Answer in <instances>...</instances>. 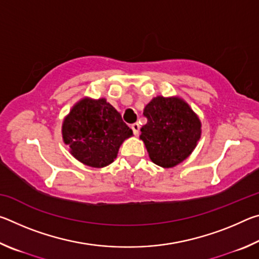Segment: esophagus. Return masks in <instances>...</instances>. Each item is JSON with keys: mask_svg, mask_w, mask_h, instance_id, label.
<instances>
[{"mask_svg": "<svg viewBox=\"0 0 259 259\" xmlns=\"http://www.w3.org/2000/svg\"><path fill=\"white\" fill-rule=\"evenodd\" d=\"M131 129H133L134 134H135L136 136H138V135H139L140 125H139V123H137V122H136V123H134V124H131Z\"/></svg>", "mask_w": 259, "mask_h": 259, "instance_id": "esophagus-1", "label": "esophagus"}]
</instances>
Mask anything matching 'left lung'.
I'll list each match as a JSON object with an SVG mask.
<instances>
[{
  "label": "left lung",
  "instance_id": "obj_1",
  "mask_svg": "<svg viewBox=\"0 0 259 259\" xmlns=\"http://www.w3.org/2000/svg\"><path fill=\"white\" fill-rule=\"evenodd\" d=\"M147 123L140 139L150 159L163 168H172L191 155L201 137V121L179 97L153 98L144 108Z\"/></svg>",
  "mask_w": 259,
  "mask_h": 259
}]
</instances>
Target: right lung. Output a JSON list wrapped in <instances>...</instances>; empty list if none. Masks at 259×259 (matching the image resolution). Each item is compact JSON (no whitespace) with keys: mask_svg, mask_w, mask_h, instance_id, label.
Listing matches in <instances>:
<instances>
[{"mask_svg":"<svg viewBox=\"0 0 259 259\" xmlns=\"http://www.w3.org/2000/svg\"><path fill=\"white\" fill-rule=\"evenodd\" d=\"M64 143L76 160L93 168H104L116 159L117 152L133 130L105 98H83L65 117Z\"/></svg>","mask_w":259,"mask_h":259,"instance_id":"right-lung-1","label":"right lung"}]
</instances>
